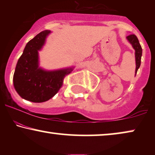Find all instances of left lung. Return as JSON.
<instances>
[{"label": "left lung", "instance_id": "obj_1", "mask_svg": "<svg viewBox=\"0 0 155 155\" xmlns=\"http://www.w3.org/2000/svg\"><path fill=\"white\" fill-rule=\"evenodd\" d=\"M127 39L128 40L129 42L132 44L133 47L134 48L135 50V61H136V69H135V74L137 73V70L140 66L141 63V57L142 54H143V50H142V47L140 44V42L138 41L137 37L133 34L129 35L127 36Z\"/></svg>", "mask_w": 155, "mask_h": 155}]
</instances>
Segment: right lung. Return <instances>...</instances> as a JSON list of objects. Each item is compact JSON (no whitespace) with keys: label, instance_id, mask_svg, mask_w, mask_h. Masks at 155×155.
<instances>
[{"label":"right lung","instance_id":"1","mask_svg":"<svg viewBox=\"0 0 155 155\" xmlns=\"http://www.w3.org/2000/svg\"><path fill=\"white\" fill-rule=\"evenodd\" d=\"M51 32L44 30L36 35L25 46L17 63L13 75L14 87L22 98L32 102H44L60 90L69 69L44 71L38 66V51Z\"/></svg>","mask_w":155,"mask_h":155}]
</instances>
